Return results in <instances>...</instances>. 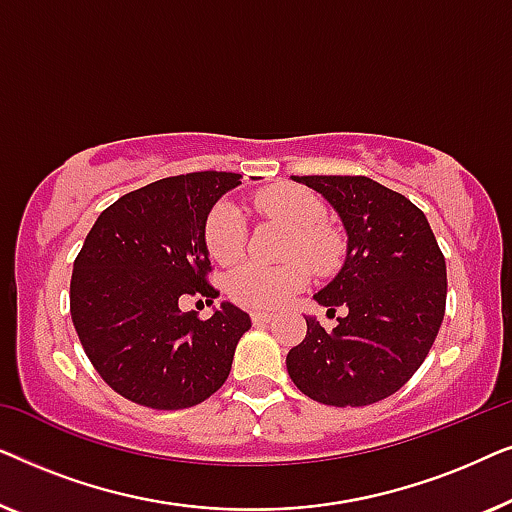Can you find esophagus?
Wrapping results in <instances>:
<instances>
[{
	"instance_id": "esophagus-1",
	"label": "esophagus",
	"mask_w": 512,
	"mask_h": 512,
	"mask_svg": "<svg viewBox=\"0 0 512 512\" xmlns=\"http://www.w3.org/2000/svg\"><path fill=\"white\" fill-rule=\"evenodd\" d=\"M251 321H254V324H270L272 314H268V312H251Z\"/></svg>"
}]
</instances>
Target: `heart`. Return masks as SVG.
Returning a JSON list of instances; mask_svg holds the SVG:
<instances>
[{"label": "heart", "mask_w": 512, "mask_h": 512, "mask_svg": "<svg viewBox=\"0 0 512 512\" xmlns=\"http://www.w3.org/2000/svg\"><path fill=\"white\" fill-rule=\"evenodd\" d=\"M256 207L263 214L275 216L293 228L289 254L293 261L284 265L242 263L226 279V291L235 303L256 307V310H275L291 296L310 284V262L319 275L338 270L345 256V242L338 230L326 226V205L319 195L300 186L268 188L256 195ZM244 216L233 202H219L205 221V244L216 263L228 265L242 256L244 249ZM306 261L303 262L302 258Z\"/></svg>", "instance_id": "obj_1"}]
</instances>
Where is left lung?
<instances>
[{
    "mask_svg": "<svg viewBox=\"0 0 512 512\" xmlns=\"http://www.w3.org/2000/svg\"><path fill=\"white\" fill-rule=\"evenodd\" d=\"M293 181L324 195L345 226V263L314 300L347 314L333 331L305 317L307 335L286 354V370L317 403H377L417 373L443 324V251L422 209L373 179L314 174Z\"/></svg>",
    "mask_w": 512,
    "mask_h": 512,
    "instance_id": "left-lung-1",
    "label": "left lung"
}]
</instances>
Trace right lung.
I'll list each match as a JSON object with an SVG mask.
<instances>
[{
  "label": "right lung",
  "instance_id": "obj_1",
  "mask_svg": "<svg viewBox=\"0 0 512 512\" xmlns=\"http://www.w3.org/2000/svg\"><path fill=\"white\" fill-rule=\"evenodd\" d=\"M233 172H191L137 188L97 216L74 261L69 310L83 352L116 394L153 410L198 405L228 380L247 312L221 303L209 319L179 300L207 282L205 221L240 186Z\"/></svg>",
  "mask_w": 512,
  "mask_h": 512
}]
</instances>
